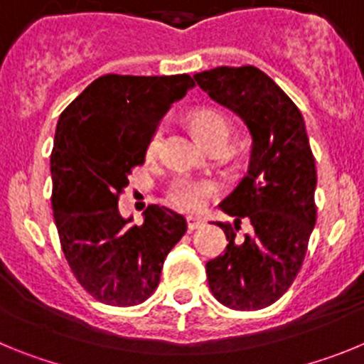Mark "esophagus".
Returning a JSON list of instances; mask_svg holds the SVG:
<instances>
[{"label": "esophagus", "mask_w": 364, "mask_h": 364, "mask_svg": "<svg viewBox=\"0 0 364 364\" xmlns=\"http://www.w3.org/2000/svg\"><path fill=\"white\" fill-rule=\"evenodd\" d=\"M186 220H188V228H189V230H197V228H200L202 224H204V218L198 217V215H189V217L186 218Z\"/></svg>", "instance_id": "esophagus-1"}]
</instances>
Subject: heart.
Segmentation results:
<instances>
[{
	"instance_id": "heart-1",
	"label": "heart",
	"mask_w": 364,
	"mask_h": 364,
	"mask_svg": "<svg viewBox=\"0 0 364 364\" xmlns=\"http://www.w3.org/2000/svg\"><path fill=\"white\" fill-rule=\"evenodd\" d=\"M193 125L197 129L198 136L205 142V146H211L215 142H228L231 134V125L222 112L215 109H198L193 114ZM162 140V131H154L147 144V154H156ZM213 193V184L210 180H198L182 176L171 186L169 197L171 202L182 210H198L205 202V198Z\"/></svg>"
}]
</instances>
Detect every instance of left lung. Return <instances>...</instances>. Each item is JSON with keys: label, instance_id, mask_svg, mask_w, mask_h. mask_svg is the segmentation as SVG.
I'll return each mask as SVG.
<instances>
[{"label": "left lung", "instance_id": "1", "mask_svg": "<svg viewBox=\"0 0 364 364\" xmlns=\"http://www.w3.org/2000/svg\"><path fill=\"white\" fill-rule=\"evenodd\" d=\"M193 78L213 102L239 117L250 134V166L218 204L235 228L218 222L230 244L205 262L208 284L231 310H262L297 277L315 226V160L297 105L252 65L217 67ZM252 233L239 237L240 220Z\"/></svg>", "mask_w": 364, "mask_h": 364}]
</instances>
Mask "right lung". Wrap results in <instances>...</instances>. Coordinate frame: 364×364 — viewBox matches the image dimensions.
Segmentation results:
<instances>
[{
  "label": "right lung",
  "instance_id": "right-lung-1",
  "mask_svg": "<svg viewBox=\"0 0 364 364\" xmlns=\"http://www.w3.org/2000/svg\"><path fill=\"white\" fill-rule=\"evenodd\" d=\"M195 87L188 74H105L60 114L50 154L53 213L65 259L100 302L136 306L153 295L186 218L149 205L144 224L118 211L131 169L171 105Z\"/></svg>",
  "mask_w": 364,
  "mask_h": 364
}]
</instances>
